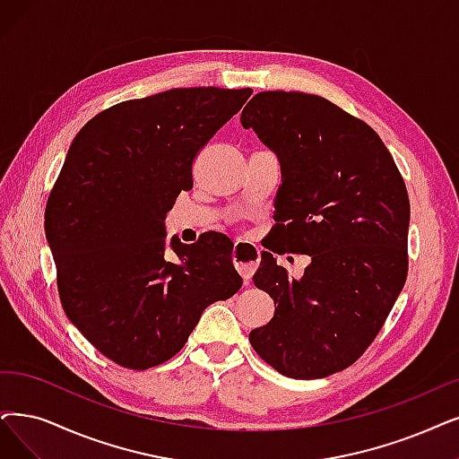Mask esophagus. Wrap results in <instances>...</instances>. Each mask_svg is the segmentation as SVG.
<instances>
[{
	"instance_id": "34e87169",
	"label": "esophagus",
	"mask_w": 459,
	"mask_h": 459,
	"mask_svg": "<svg viewBox=\"0 0 459 459\" xmlns=\"http://www.w3.org/2000/svg\"><path fill=\"white\" fill-rule=\"evenodd\" d=\"M231 258H233L237 271H239L241 277L245 279V284H248L255 267H258V264H260L258 247H255L254 243H248V241L235 243Z\"/></svg>"
}]
</instances>
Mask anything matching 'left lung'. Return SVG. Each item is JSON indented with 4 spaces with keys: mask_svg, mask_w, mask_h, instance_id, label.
Segmentation results:
<instances>
[{
    "mask_svg": "<svg viewBox=\"0 0 459 459\" xmlns=\"http://www.w3.org/2000/svg\"><path fill=\"white\" fill-rule=\"evenodd\" d=\"M241 124L281 161L277 237L310 255L303 277L291 279L264 250L254 284L273 298L274 316L248 339L284 377H329L373 342L405 286V182L373 127L325 98L260 91Z\"/></svg>",
    "mask_w": 459,
    "mask_h": 459,
    "instance_id": "obj_1",
    "label": "left lung"
}]
</instances>
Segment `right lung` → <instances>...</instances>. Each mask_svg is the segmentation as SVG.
Masks as SVG:
<instances>
[{
  "mask_svg": "<svg viewBox=\"0 0 459 459\" xmlns=\"http://www.w3.org/2000/svg\"><path fill=\"white\" fill-rule=\"evenodd\" d=\"M250 94L195 86L122 101L86 122L69 146L45 211L60 299L73 325L122 368L143 371L173 358L204 310L243 284L224 233L168 245L166 216L194 186L201 146Z\"/></svg>",
  "mask_w": 459,
  "mask_h": 459,
  "instance_id": "1",
  "label": "right lung"
}]
</instances>
